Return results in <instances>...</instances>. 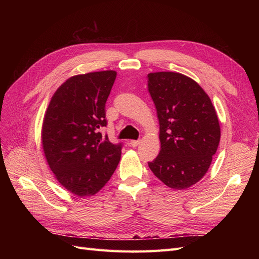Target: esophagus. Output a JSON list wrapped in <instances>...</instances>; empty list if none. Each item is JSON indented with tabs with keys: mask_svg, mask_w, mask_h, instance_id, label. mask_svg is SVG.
Returning <instances> with one entry per match:
<instances>
[{
	"mask_svg": "<svg viewBox=\"0 0 259 259\" xmlns=\"http://www.w3.org/2000/svg\"><path fill=\"white\" fill-rule=\"evenodd\" d=\"M139 143H140V140H139V139H137V140H135V139H134V140H131V142H130V145H131L132 147H134V148H135V147H137V146L139 145Z\"/></svg>",
	"mask_w": 259,
	"mask_h": 259,
	"instance_id": "obj_1",
	"label": "esophagus"
}]
</instances>
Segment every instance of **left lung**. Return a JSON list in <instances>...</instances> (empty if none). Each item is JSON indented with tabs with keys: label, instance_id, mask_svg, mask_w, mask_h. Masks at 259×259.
<instances>
[{
	"label": "left lung",
	"instance_id": "8db88e82",
	"mask_svg": "<svg viewBox=\"0 0 259 259\" xmlns=\"http://www.w3.org/2000/svg\"><path fill=\"white\" fill-rule=\"evenodd\" d=\"M148 90L160 123L161 150L148 165L173 189L189 188L205 175L218 148L221 127L207 94L177 72L149 73Z\"/></svg>",
	"mask_w": 259,
	"mask_h": 259
}]
</instances>
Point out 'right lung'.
<instances>
[{"label":"right lung","mask_w":259,"mask_h":259,"mask_svg":"<svg viewBox=\"0 0 259 259\" xmlns=\"http://www.w3.org/2000/svg\"><path fill=\"white\" fill-rule=\"evenodd\" d=\"M116 72L70 77L54 94L42 127L43 150L58 182L79 197L103 188L121 159L122 143L113 144L107 126L106 101Z\"/></svg>","instance_id":"add662e5"}]
</instances>
